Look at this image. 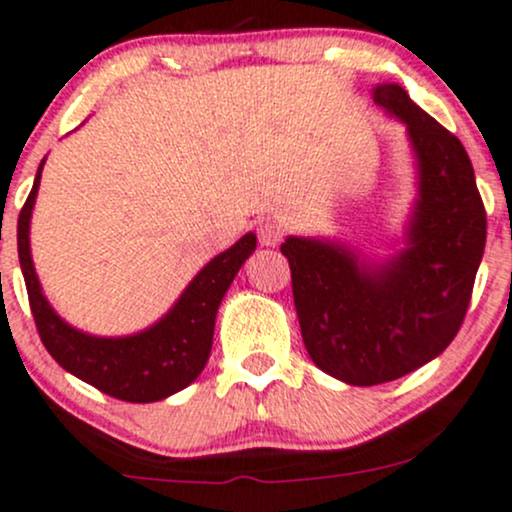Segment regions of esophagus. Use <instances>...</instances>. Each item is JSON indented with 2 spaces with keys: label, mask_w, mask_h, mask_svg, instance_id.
<instances>
[{
  "label": "esophagus",
  "mask_w": 512,
  "mask_h": 512,
  "mask_svg": "<svg viewBox=\"0 0 512 512\" xmlns=\"http://www.w3.org/2000/svg\"><path fill=\"white\" fill-rule=\"evenodd\" d=\"M282 235H284L282 226H279V223H274V221H265V223H260V226H257V240H260L262 247L279 245V243H282Z\"/></svg>",
  "instance_id": "34e87169"
}]
</instances>
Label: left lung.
<instances>
[{
  "mask_svg": "<svg viewBox=\"0 0 512 512\" xmlns=\"http://www.w3.org/2000/svg\"><path fill=\"white\" fill-rule=\"evenodd\" d=\"M372 99L406 126L415 157L418 196L403 247L374 260L330 238L282 243L303 345L318 369L350 386L401 379L445 352L486 245L484 201L459 138L401 84H376Z\"/></svg>",
  "mask_w": 512,
  "mask_h": 512,
  "instance_id": "obj_1",
  "label": "left lung"
}]
</instances>
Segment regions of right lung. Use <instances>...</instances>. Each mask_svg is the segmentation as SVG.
<instances>
[{
	"label": "right lung",
	"mask_w": 512,
	"mask_h": 512,
	"mask_svg": "<svg viewBox=\"0 0 512 512\" xmlns=\"http://www.w3.org/2000/svg\"><path fill=\"white\" fill-rule=\"evenodd\" d=\"M46 160L38 167L33 189L24 209L19 213V262L31 303L38 335L50 352V357L77 379L87 381L106 396L121 398L128 403H153L172 393L187 389L204 372L213 345V325L216 313L233 284L238 269L255 252V233H245L226 252L216 255L189 282L187 289L172 303L170 311L150 328L121 338H101L84 330L72 328L55 313L38 282L31 257V213L36 204L41 172Z\"/></svg>",
	"instance_id": "obj_1"
}]
</instances>
